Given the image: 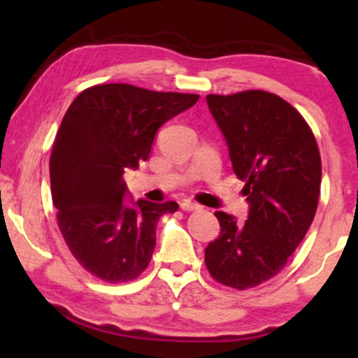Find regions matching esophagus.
<instances>
[{
    "label": "esophagus",
    "mask_w": 358,
    "mask_h": 358,
    "mask_svg": "<svg viewBox=\"0 0 358 358\" xmlns=\"http://www.w3.org/2000/svg\"><path fill=\"white\" fill-rule=\"evenodd\" d=\"M180 207L183 208V210H187V212H192V210H200V205L199 203H195V202H192V200H183L182 203H180Z\"/></svg>",
    "instance_id": "34e87169"
}]
</instances>
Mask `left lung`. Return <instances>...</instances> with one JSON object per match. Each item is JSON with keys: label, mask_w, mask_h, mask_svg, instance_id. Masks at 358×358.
I'll return each instance as SVG.
<instances>
[{"label": "left lung", "mask_w": 358, "mask_h": 358, "mask_svg": "<svg viewBox=\"0 0 358 358\" xmlns=\"http://www.w3.org/2000/svg\"><path fill=\"white\" fill-rule=\"evenodd\" d=\"M207 104L234 173L245 183L249 213L237 222L215 212L220 234L205 249V264L215 281L248 289L276 276L305 239L318 207L322 159L310 126L276 94H210Z\"/></svg>", "instance_id": "left-lung-1"}]
</instances>
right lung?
<instances>
[{
    "mask_svg": "<svg viewBox=\"0 0 358 358\" xmlns=\"http://www.w3.org/2000/svg\"><path fill=\"white\" fill-rule=\"evenodd\" d=\"M196 101V94L102 84L80 92L62 119L50 156L57 220L73 257L102 281L138 278L153 256L158 220L178 210L171 200L124 202V171L138 170L156 131Z\"/></svg>",
    "mask_w": 358,
    "mask_h": 358,
    "instance_id": "right-lung-1",
    "label": "right lung"
}]
</instances>
